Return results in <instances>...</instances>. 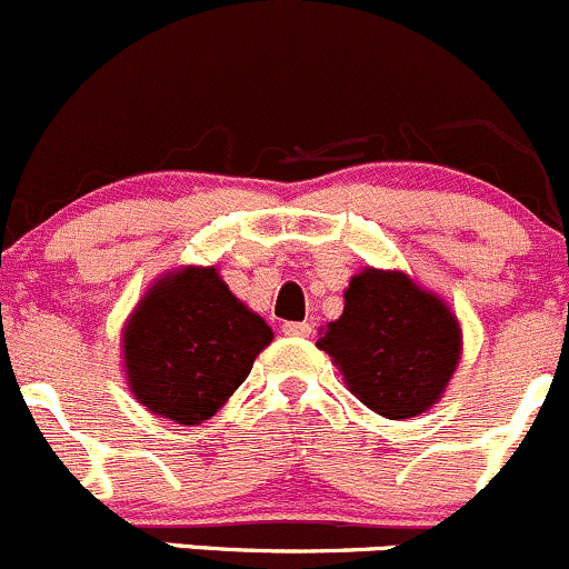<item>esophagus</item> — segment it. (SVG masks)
<instances>
[{
	"instance_id": "obj_1",
	"label": "esophagus",
	"mask_w": 569,
	"mask_h": 569,
	"mask_svg": "<svg viewBox=\"0 0 569 569\" xmlns=\"http://www.w3.org/2000/svg\"><path fill=\"white\" fill-rule=\"evenodd\" d=\"M282 331L287 333V337H301V339L312 337V326L309 323H284Z\"/></svg>"
}]
</instances>
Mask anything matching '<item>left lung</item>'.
<instances>
[{
	"label": "left lung",
	"instance_id": "left-lung-1",
	"mask_svg": "<svg viewBox=\"0 0 569 569\" xmlns=\"http://www.w3.org/2000/svg\"><path fill=\"white\" fill-rule=\"evenodd\" d=\"M348 389L386 419L430 411L460 365L458 315L406 271L361 268L345 290L339 320L320 328Z\"/></svg>",
	"mask_w": 569,
	"mask_h": 569
}]
</instances>
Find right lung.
I'll return each mask as SVG.
<instances>
[{
  "label": "right lung",
  "mask_w": 569,
  "mask_h": 569,
  "mask_svg": "<svg viewBox=\"0 0 569 569\" xmlns=\"http://www.w3.org/2000/svg\"><path fill=\"white\" fill-rule=\"evenodd\" d=\"M266 320L236 298L216 266L167 271L122 328V370L133 400L174 425H202L249 378L271 345Z\"/></svg>",
  "instance_id": "obj_1"
}]
</instances>
